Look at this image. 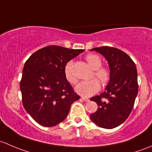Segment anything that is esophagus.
Returning <instances> with one entry per match:
<instances>
[{"mask_svg":"<svg viewBox=\"0 0 152 152\" xmlns=\"http://www.w3.org/2000/svg\"><path fill=\"white\" fill-rule=\"evenodd\" d=\"M81 99H82L83 100V101H85V102H88L89 101V99H88V98L83 97V96H82V97H81Z\"/></svg>","mask_w":152,"mask_h":152,"instance_id":"esophagus-1","label":"esophagus"}]
</instances>
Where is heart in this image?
<instances>
[{"mask_svg":"<svg viewBox=\"0 0 152 152\" xmlns=\"http://www.w3.org/2000/svg\"><path fill=\"white\" fill-rule=\"evenodd\" d=\"M86 60L94 70L93 76L99 81L100 83L104 86L108 83L110 78V71L107 68L102 67V59L97 55L88 54L86 56ZM72 61H69L64 66V76L67 81L70 83H75L77 79L72 72ZM99 89V83L96 79L90 80L81 81L75 87V91L82 96H90L97 92Z\"/></svg>","mask_w":152,"mask_h":152,"instance_id":"heart-1","label":"heart"}]
</instances>
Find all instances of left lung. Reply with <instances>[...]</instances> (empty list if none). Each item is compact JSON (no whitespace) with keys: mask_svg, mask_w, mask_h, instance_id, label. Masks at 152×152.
<instances>
[{"mask_svg":"<svg viewBox=\"0 0 152 152\" xmlns=\"http://www.w3.org/2000/svg\"><path fill=\"white\" fill-rule=\"evenodd\" d=\"M108 62L110 78L104 92L90 98L98 105L90 118L97 126L113 129L124 122L133 108L138 91L135 64L119 49L103 46L93 48Z\"/></svg>","mask_w":152,"mask_h":152,"instance_id":"1","label":"left lung"}]
</instances>
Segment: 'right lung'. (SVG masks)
<instances>
[{
	"label": "right lung",
	"instance_id": "1",
	"mask_svg": "<svg viewBox=\"0 0 152 152\" xmlns=\"http://www.w3.org/2000/svg\"><path fill=\"white\" fill-rule=\"evenodd\" d=\"M84 50L50 45L26 61L20 87L24 108L40 125L56 126L66 118L71 104L80 99L64 76V66Z\"/></svg>",
	"mask_w": 152,
	"mask_h": 152
}]
</instances>
